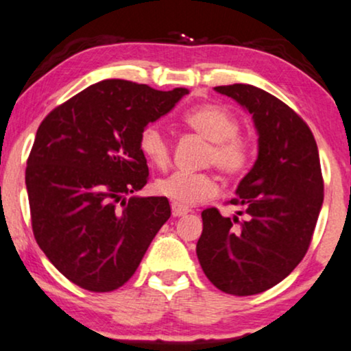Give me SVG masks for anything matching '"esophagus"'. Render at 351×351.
<instances>
[{
    "instance_id": "obj_1",
    "label": "esophagus",
    "mask_w": 351,
    "mask_h": 351,
    "mask_svg": "<svg viewBox=\"0 0 351 351\" xmlns=\"http://www.w3.org/2000/svg\"><path fill=\"white\" fill-rule=\"evenodd\" d=\"M171 213L175 217H181V216H186V214H189V209L184 208V206L178 204V202H171Z\"/></svg>"
}]
</instances>
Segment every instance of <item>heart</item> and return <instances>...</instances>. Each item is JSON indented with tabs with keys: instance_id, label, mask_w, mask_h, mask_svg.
I'll use <instances>...</instances> for the list:
<instances>
[{
	"instance_id": "heart-1",
	"label": "heart",
	"mask_w": 351,
	"mask_h": 351,
	"mask_svg": "<svg viewBox=\"0 0 351 351\" xmlns=\"http://www.w3.org/2000/svg\"><path fill=\"white\" fill-rule=\"evenodd\" d=\"M183 122L209 142V149L204 154L206 165H214L227 176H239L247 171L252 163V145L239 135L240 122L229 109L206 104L184 112ZM138 149L160 170L170 165V141L157 122H150L141 130ZM155 191L181 206H194L216 196L219 183L210 173L175 171L160 178L155 183Z\"/></svg>"
}]
</instances>
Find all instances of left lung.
<instances>
[{"mask_svg":"<svg viewBox=\"0 0 351 351\" xmlns=\"http://www.w3.org/2000/svg\"><path fill=\"white\" fill-rule=\"evenodd\" d=\"M214 90L252 114L258 158L230 201L243 210H202L196 253L217 289L252 296L285 280L309 248L324 201L319 150L309 125L276 96L242 83Z\"/></svg>","mask_w":351,"mask_h":351,"instance_id":"1","label":"left lung"}]
</instances>
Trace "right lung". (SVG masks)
<instances>
[{"label":"right lung","instance_id":"right-lung-1","mask_svg":"<svg viewBox=\"0 0 351 351\" xmlns=\"http://www.w3.org/2000/svg\"><path fill=\"white\" fill-rule=\"evenodd\" d=\"M184 95L186 88L104 80L50 111L37 129L26 168L34 237L80 288H121L170 219L167 197L125 196L149 180L141 130Z\"/></svg>","mask_w":351,"mask_h":351}]
</instances>
